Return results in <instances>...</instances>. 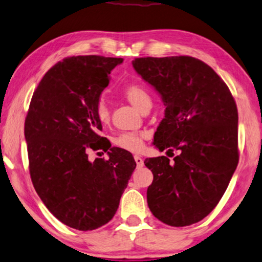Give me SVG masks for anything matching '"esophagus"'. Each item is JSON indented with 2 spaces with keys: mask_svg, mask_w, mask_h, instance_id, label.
<instances>
[{
  "mask_svg": "<svg viewBox=\"0 0 262 262\" xmlns=\"http://www.w3.org/2000/svg\"><path fill=\"white\" fill-rule=\"evenodd\" d=\"M135 161H136V164H137L138 168H142V166L144 165L143 158L140 157V156H137V155H136V156H135Z\"/></svg>",
  "mask_w": 262,
  "mask_h": 262,
  "instance_id": "obj_1",
  "label": "esophagus"
}]
</instances>
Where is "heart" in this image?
<instances>
[{
	"mask_svg": "<svg viewBox=\"0 0 262 262\" xmlns=\"http://www.w3.org/2000/svg\"><path fill=\"white\" fill-rule=\"evenodd\" d=\"M123 96L128 103L134 105L140 112L144 111L147 106H151V97L143 86L138 84H131L123 90ZM94 113L101 124L110 122V108L103 99L96 104ZM145 135L142 132H124L117 136L113 140L115 145L119 149L128 151V152H139L144 146Z\"/></svg>",
	"mask_w": 262,
	"mask_h": 262,
	"instance_id": "b5f03b06",
	"label": "heart"
}]
</instances>
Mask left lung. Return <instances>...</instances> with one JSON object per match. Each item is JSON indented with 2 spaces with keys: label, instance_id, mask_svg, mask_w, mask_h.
Instances as JSON below:
<instances>
[{
  "label": "left lung",
  "instance_id": "1",
  "mask_svg": "<svg viewBox=\"0 0 262 262\" xmlns=\"http://www.w3.org/2000/svg\"><path fill=\"white\" fill-rule=\"evenodd\" d=\"M132 66L165 105L154 145L180 151L173 161H144L154 173L147 206L165 225L190 226L217 206L237 166L236 104L213 68L192 56L137 58Z\"/></svg>",
  "mask_w": 262,
  "mask_h": 262
}]
</instances>
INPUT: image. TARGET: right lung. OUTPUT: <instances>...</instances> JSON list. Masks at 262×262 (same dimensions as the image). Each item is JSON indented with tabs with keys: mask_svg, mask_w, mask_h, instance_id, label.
<instances>
[{
	"mask_svg": "<svg viewBox=\"0 0 262 262\" xmlns=\"http://www.w3.org/2000/svg\"><path fill=\"white\" fill-rule=\"evenodd\" d=\"M122 58L79 55L55 63L34 91L25 122L29 172L47 209L78 230H93L115 216L136 168L128 151L101 137L94 113L110 73ZM103 149L108 160L88 159ZM100 154V152H98Z\"/></svg>",
	"mask_w": 262,
	"mask_h": 262,
	"instance_id": "1",
	"label": "right lung"
}]
</instances>
